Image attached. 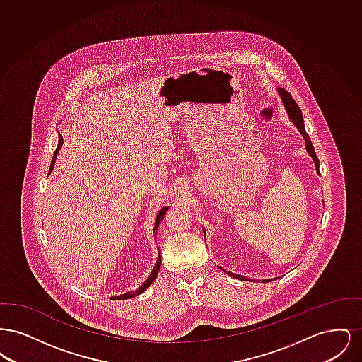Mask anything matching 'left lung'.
<instances>
[{"mask_svg": "<svg viewBox=\"0 0 362 362\" xmlns=\"http://www.w3.org/2000/svg\"><path fill=\"white\" fill-rule=\"evenodd\" d=\"M276 90H278V95H279V98H281V100H282V103H284V107H285V110H286V114H288L289 119H291L293 124L297 127V130L300 132V134L303 136V138L305 139V149H307L308 155L312 157V160H313V163H315L316 173H317V175H320V173H319V158H317V156L315 153L313 145H312L310 137H308V134H307V132H305L304 119H303V114H301L300 107H298L297 103L293 100L291 93H289V92H286L284 88H278ZM204 233H205V236H206L205 229H204ZM220 269H221V267H220ZM225 273H226L228 276H232V278H236V279H241V281H251V279H248V278H245L244 276H239V274H235V273H230V272H225ZM262 281H263V282H270V279H262ZM272 281H273V279H272Z\"/></svg>", "mask_w": 362, "mask_h": 362, "instance_id": "obj_1", "label": "left lung"}]
</instances>
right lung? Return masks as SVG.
<instances>
[{"instance_id":"add662e5","label":"right lung","mask_w":362,"mask_h":362,"mask_svg":"<svg viewBox=\"0 0 362 362\" xmlns=\"http://www.w3.org/2000/svg\"><path fill=\"white\" fill-rule=\"evenodd\" d=\"M62 144H64V138H62V136H59V137H58V145H57V149H55L54 156H52V164H50V170H49V175H50V173H52V170H54V164H55V160H57V155L59 153V151H61V148H62ZM167 210H168V207H163V209L157 213V216H156L155 228H153L155 236L156 233H157V229H158V225L161 223V220L164 218V214L167 213ZM157 251H158V250H157ZM160 266H161V255H160V252H158V254H157V262H156L155 269L152 270V273H151V276H148V279H146L145 282H142V285L138 288L137 291H134V292L124 293V294L117 296V297H111V298H112V300H127V298H133V297H136L138 294L145 292V291L152 285V282L155 281L156 276L158 274Z\"/></svg>"}]
</instances>
